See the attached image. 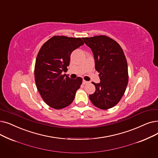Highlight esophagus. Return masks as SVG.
<instances>
[{
  "label": "esophagus",
  "mask_w": 158,
  "mask_h": 158,
  "mask_svg": "<svg viewBox=\"0 0 158 158\" xmlns=\"http://www.w3.org/2000/svg\"><path fill=\"white\" fill-rule=\"evenodd\" d=\"M89 83V82H88V81H85V80H83V85H86V84H88Z\"/></svg>",
  "instance_id": "34e87169"
}]
</instances>
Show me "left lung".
Listing matches in <instances>:
<instances>
[{
  "label": "left lung",
  "instance_id": "obj_1",
  "mask_svg": "<svg viewBox=\"0 0 158 158\" xmlns=\"http://www.w3.org/2000/svg\"><path fill=\"white\" fill-rule=\"evenodd\" d=\"M94 56L95 67L100 83H95L94 94L89 95L92 104L102 110L117 105L124 95L128 82V64L125 53L115 40L105 35L83 37Z\"/></svg>",
  "mask_w": 158,
  "mask_h": 158
}]
</instances>
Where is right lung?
<instances>
[{
  "label": "right lung",
  "mask_w": 158,
  "mask_h": 158,
  "mask_svg": "<svg viewBox=\"0 0 158 158\" xmlns=\"http://www.w3.org/2000/svg\"><path fill=\"white\" fill-rule=\"evenodd\" d=\"M84 42L81 38L55 35L41 46L36 58L34 75L37 90L44 101L54 109L69 106L83 79H70L63 72L70 64V55Z\"/></svg>",
  "instance_id": "right-lung-1"
}]
</instances>
